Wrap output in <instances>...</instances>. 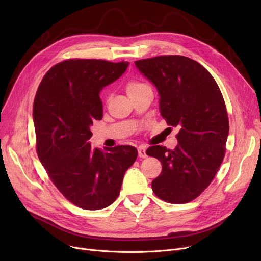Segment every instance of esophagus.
I'll return each instance as SVG.
<instances>
[{
    "label": "esophagus",
    "mask_w": 261,
    "mask_h": 261,
    "mask_svg": "<svg viewBox=\"0 0 261 261\" xmlns=\"http://www.w3.org/2000/svg\"><path fill=\"white\" fill-rule=\"evenodd\" d=\"M138 151H139V156H140L141 159H145V158H147L146 148H145V147H143V146L139 147V148H138Z\"/></svg>",
    "instance_id": "esophagus-1"
}]
</instances>
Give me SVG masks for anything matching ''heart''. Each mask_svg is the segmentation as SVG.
<instances>
[{
  "instance_id": "1",
  "label": "heart",
  "mask_w": 261,
  "mask_h": 261,
  "mask_svg": "<svg viewBox=\"0 0 261 261\" xmlns=\"http://www.w3.org/2000/svg\"><path fill=\"white\" fill-rule=\"evenodd\" d=\"M147 86L145 84H143V82H140V81H136V80H130L127 82L126 85V90H127V93L128 95H131L135 92H138L144 88H146Z\"/></svg>"
}]
</instances>
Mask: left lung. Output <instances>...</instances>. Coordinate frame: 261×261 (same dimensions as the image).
I'll return each instance as SVG.
<instances>
[{
	"label": "left lung",
	"mask_w": 261,
	"mask_h": 261,
	"mask_svg": "<svg viewBox=\"0 0 261 261\" xmlns=\"http://www.w3.org/2000/svg\"><path fill=\"white\" fill-rule=\"evenodd\" d=\"M135 66L156 88L161 115L169 126L181 127L173 150L160 145L147 149L163 167L152 190L168 203L193 201L224 159L229 126L221 91L206 68L184 56L138 60Z\"/></svg>",
	"instance_id": "obj_1"
}]
</instances>
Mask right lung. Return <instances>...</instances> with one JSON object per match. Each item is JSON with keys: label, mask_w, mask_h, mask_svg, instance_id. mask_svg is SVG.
<instances>
[{"label": "right lung", "mask_w": 261, "mask_h": 261, "mask_svg": "<svg viewBox=\"0 0 261 261\" xmlns=\"http://www.w3.org/2000/svg\"><path fill=\"white\" fill-rule=\"evenodd\" d=\"M129 62L71 59L54 65L38 88L33 109L37 153L50 180L76 206L97 211L119 195L138 158L133 146L92 148L91 126L102 117L100 91Z\"/></svg>", "instance_id": "1"}]
</instances>
